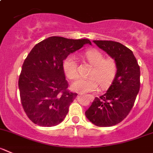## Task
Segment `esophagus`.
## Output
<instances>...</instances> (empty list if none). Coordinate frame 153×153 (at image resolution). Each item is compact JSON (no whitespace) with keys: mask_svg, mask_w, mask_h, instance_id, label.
<instances>
[{"mask_svg":"<svg viewBox=\"0 0 153 153\" xmlns=\"http://www.w3.org/2000/svg\"><path fill=\"white\" fill-rule=\"evenodd\" d=\"M89 96H90V95H89Z\"/></svg>","mask_w":153,"mask_h":153,"instance_id":"esophagus-1","label":"esophagus"}]
</instances>
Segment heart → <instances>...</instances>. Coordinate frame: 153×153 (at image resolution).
Segmentation results:
<instances>
[{"label": "heart", "instance_id": "heart-1", "mask_svg": "<svg viewBox=\"0 0 153 153\" xmlns=\"http://www.w3.org/2000/svg\"><path fill=\"white\" fill-rule=\"evenodd\" d=\"M84 57L93 66L89 73L90 78H78L74 81L72 84V90L84 93L95 91L98 88V84L102 89L109 87L117 72L116 61L112 58L105 59L104 54L97 49L87 50L84 53ZM63 69L69 79L73 80L78 77V63L74 54H70L63 60Z\"/></svg>", "mask_w": 153, "mask_h": 153}]
</instances>
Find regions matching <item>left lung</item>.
<instances>
[{"label":"left lung","instance_id":"8db88e82","mask_svg":"<svg viewBox=\"0 0 153 153\" xmlns=\"http://www.w3.org/2000/svg\"><path fill=\"white\" fill-rule=\"evenodd\" d=\"M93 42L116 61L117 72L106 93L95 98L85 115L97 126H113L123 120L134 105L140 90V66L132 51L123 44L105 40Z\"/></svg>","mask_w":153,"mask_h":153}]
</instances>
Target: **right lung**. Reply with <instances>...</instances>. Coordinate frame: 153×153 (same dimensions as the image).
I'll use <instances>...</instances> for the list:
<instances>
[{
    "label": "right lung",
    "instance_id": "add662e5",
    "mask_svg": "<svg viewBox=\"0 0 153 153\" xmlns=\"http://www.w3.org/2000/svg\"><path fill=\"white\" fill-rule=\"evenodd\" d=\"M86 44L87 39L51 36L35 45L22 66L19 79L21 102L27 116L43 127L60 124L76 93L68 91L63 60Z\"/></svg>",
    "mask_w": 153,
    "mask_h": 153
}]
</instances>
